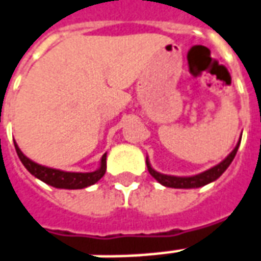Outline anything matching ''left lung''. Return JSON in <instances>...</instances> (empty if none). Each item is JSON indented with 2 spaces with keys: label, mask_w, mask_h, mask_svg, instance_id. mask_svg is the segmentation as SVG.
<instances>
[{
  "label": "left lung",
  "mask_w": 261,
  "mask_h": 261,
  "mask_svg": "<svg viewBox=\"0 0 261 261\" xmlns=\"http://www.w3.org/2000/svg\"><path fill=\"white\" fill-rule=\"evenodd\" d=\"M240 140H242V137H240ZM240 140H239V143L236 144V147L233 148L232 152L226 156L223 161L219 162L218 165H215L212 168L206 169V171H203V172H200V174L198 175H192V176H175V175L161 174V172H158V171H155V169L151 167L148 158L145 160V162H147V168H148V172L151 174V176H154L156 181L160 182L161 185H164V187L179 188V189H191V188L205 187L207 184L216 181L220 175L223 174L226 169H227V167L232 164L233 158H234L236 152H238L239 145H240Z\"/></svg>",
  "instance_id": "left-lung-1"
}]
</instances>
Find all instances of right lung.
I'll list each match as a JSON object with an SVG mask.
<instances>
[{
    "instance_id": "add662e5",
    "label": "right lung",
    "mask_w": 261,
    "mask_h": 261,
    "mask_svg": "<svg viewBox=\"0 0 261 261\" xmlns=\"http://www.w3.org/2000/svg\"><path fill=\"white\" fill-rule=\"evenodd\" d=\"M15 144L16 154L19 156V160L23 164V167L28 169L31 174L35 178L41 179L42 182L48 184L50 187L59 188V189H83V188L90 187L93 184L103 178L106 174V158L107 154L101 156L100 167L93 172H66L56 168H49L41 164H36L32 160H29L28 156L23 155V152L19 149V147Z\"/></svg>"
}]
</instances>
